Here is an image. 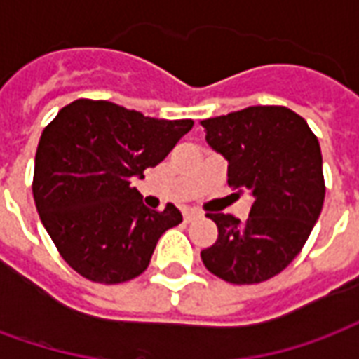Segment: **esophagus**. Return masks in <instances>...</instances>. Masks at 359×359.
I'll use <instances>...</instances> for the list:
<instances>
[{"label": "esophagus", "mask_w": 359, "mask_h": 359, "mask_svg": "<svg viewBox=\"0 0 359 359\" xmlns=\"http://www.w3.org/2000/svg\"><path fill=\"white\" fill-rule=\"evenodd\" d=\"M182 217H184V223H190V221H194V219L200 217V213L194 210H187L182 213Z\"/></svg>", "instance_id": "obj_1"}]
</instances>
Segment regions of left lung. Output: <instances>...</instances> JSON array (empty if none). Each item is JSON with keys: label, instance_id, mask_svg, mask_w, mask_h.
<instances>
[{"label": "left lung", "instance_id": "8db88e82", "mask_svg": "<svg viewBox=\"0 0 359 359\" xmlns=\"http://www.w3.org/2000/svg\"><path fill=\"white\" fill-rule=\"evenodd\" d=\"M229 161V187L254 196L250 217L208 213L217 242L202 250L213 275L233 285L275 277L300 254L325 200L323 159L308 123L283 105H254L202 121Z\"/></svg>", "mask_w": 359, "mask_h": 359}]
</instances>
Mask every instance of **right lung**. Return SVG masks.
I'll return each mask as SVG.
<instances>
[{
	"label": "right lung",
	"mask_w": 359,
	"mask_h": 359,
	"mask_svg": "<svg viewBox=\"0 0 359 359\" xmlns=\"http://www.w3.org/2000/svg\"><path fill=\"white\" fill-rule=\"evenodd\" d=\"M192 118L144 117L105 100H76L43 128L36 149V210L59 254L92 283L118 285L149 265L161 234L182 221L149 210L133 187L163 161Z\"/></svg>",
	"instance_id": "obj_1"
}]
</instances>
